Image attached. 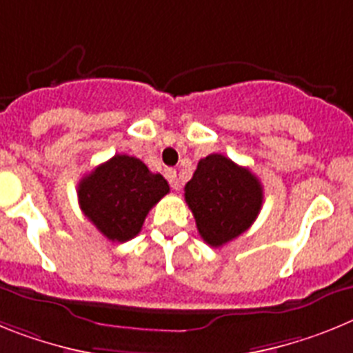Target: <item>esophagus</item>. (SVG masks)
<instances>
[{"mask_svg": "<svg viewBox=\"0 0 353 353\" xmlns=\"http://www.w3.org/2000/svg\"><path fill=\"white\" fill-rule=\"evenodd\" d=\"M165 176H167L168 183H170V186H172V190H181V183L179 179H177V172L174 170V168H168L167 172H165Z\"/></svg>", "mask_w": 353, "mask_h": 353, "instance_id": "34e87169", "label": "esophagus"}]
</instances>
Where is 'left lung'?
<instances>
[{"instance_id": "left-lung-1", "label": "left lung", "mask_w": 353, "mask_h": 353, "mask_svg": "<svg viewBox=\"0 0 353 353\" xmlns=\"http://www.w3.org/2000/svg\"><path fill=\"white\" fill-rule=\"evenodd\" d=\"M185 201L202 240L216 249L252 225L263 206V186L249 168L210 154L186 183Z\"/></svg>"}]
</instances>
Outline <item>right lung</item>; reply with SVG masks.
<instances>
[{
	"label": "right lung",
	"mask_w": 353,
	"mask_h": 353,
	"mask_svg": "<svg viewBox=\"0 0 353 353\" xmlns=\"http://www.w3.org/2000/svg\"><path fill=\"white\" fill-rule=\"evenodd\" d=\"M168 192L161 174L134 156L115 154L79 181L78 201L101 234L122 243L139 234L147 213Z\"/></svg>",
	"instance_id": "1"
}]
</instances>
